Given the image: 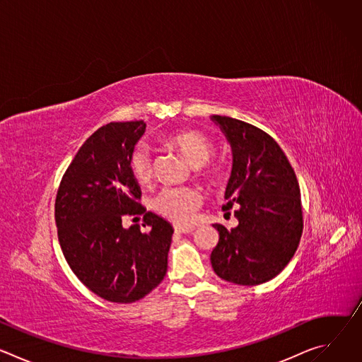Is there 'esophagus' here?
I'll return each mask as SVG.
<instances>
[{
    "label": "esophagus",
    "mask_w": 362,
    "mask_h": 362,
    "mask_svg": "<svg viewBox=\"0 0 362 362\" xmlns=\"http://www.w3.org/2000/svg\"><path fill=\"white\" fill-rule=\"evenodd\" d=\"M194 230V226H175L176 233H192Z\"/></svg>",
    "instance_id": "esophagus-1"
}]
</instances>
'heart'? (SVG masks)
<instances>
[{"label": "heart", "mask_w": 362, "mask_h": 362, "mask_svg": "<svg viewBox=\"0 0 362 362\" xmlns=\"http://www.w3.org/2000/svg\"><path fill=\"white\" fill-rule=\"evenodd\" d=\"M166 143L177 148L187 162L199 169V175L211 185H219L226 177V169L221 162L211 160L215 154V143L204 133L194 129L175 132L166 137ZM130 172L139 183H147L153 175V159L147 146H137L129 160ZM202 204V194L192 187H165L153 200V208L160 216L177 225L193 222Z\"/></svg>", "instance_id": "obj_1"}]
</instances>
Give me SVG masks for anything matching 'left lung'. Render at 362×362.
<instances>
[{
	"label": "left lung",
	"instance_id": "obj_1",
	"mask_svg": "<svg viewBox=\"0 0 362 362\" xmlns=\"http://www.w3.org/2000/svg\"><path fill=\"white\" fill-rule=\"evenodd\" d=\"M226 134L233 168L222 211H235L239 225H214L219 242L211 253L215 274L253 286L271 281L295 255L303 228L296 175L278 143L246 122L214 116Z\"/></svg>",
	"mask_w": 362,
	"mask_h": 362
}]
</instances>
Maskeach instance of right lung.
Here are the masks:
<instances>
[{
	"instance_id": "add662e5",
	"label": "right lung",
	"mask_w": 362,
	"mask_h": 362,
	"mask_svg": "<svg viewBox=\"0 0 362 362\" xmlns=\"http://www.w3.org/2000/svg\"><path fill=\"white\" fill-rule=\"evenodd\" d=\"M146 123L112 122L97 129L80 147L60 182L54 216L59 242L74 275L97 296L130 303L150 293L168 272L173 229L146 212L140 187L130 172L134 144ZM144 215L124 230V216Z\"/></svg>"
}]
</instances>
